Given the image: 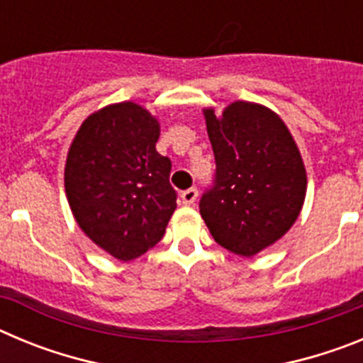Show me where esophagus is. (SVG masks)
<instances>
[{"label":"esophagus","instance_id":"esophagus-1","mask_svg":"<svg viewBox=\"0 0 363 363\" xmlns=\"http://www.w3.org/2000/svg\"><path fill=\"white\" fill-rule=\"evenodd\" d=\"M196 198H198V191L194 187H191V189H187V191L182 192V201H184L185 205H194Z\"/></svg>","mask_w":363,"mask_h":363}]
</instances>
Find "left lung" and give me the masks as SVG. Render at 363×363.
I'll return each mask as SVG.
<instances>
[{
	"label": "left lung",
	"mask_w": 363,
	"mask_h": 363,
	"mask_svg": "<svg viewBox=\"0 0 363 363\" xmlns=\"http://www.w3.org/2000/svg\"><path fill=\"white\" fill-rule=\"evenodd\" d=\"M216 160L214 185L200 214L227 251L251 256L293 227L306 200L307 174L281 118L251 101H234L221 116L203 108Z\"/></svg>",
	"instance_id": "8db88e82"
}]
</instances>
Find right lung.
<instances>
[{
    "instance_id": "add662e5",
    "label": "right lung",
    "mask_w": 363,
    "mask_h": 363,
    "mask_svg": "<svg viewBox=\"0 0 363 363\" xmlns=\"http://www.w3.org/2000/svg\"><path fill=\"white\" fill-rule=\"evenodd\" d=\"M158 138V120L123 101L86 118L67 154L65 192L79 229L121 262L152 249L176 209Z\"/></svg>"
}]
</instances>
